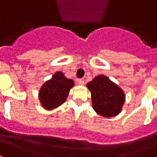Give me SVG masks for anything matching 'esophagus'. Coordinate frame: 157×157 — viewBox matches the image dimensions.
Segmentation results:
<instances>
[{
	"label": "esophagus",
	"instance_id": "1",
	"mask_svg": "<svg viewBox=\"0 0 157 157\" xmlns=\"http://www.w3.org/2000/svg\"><path fill=\"white\" fill-rule=\"evenodd\" d=\"M77 82H78L79 85H81V86L84 85V81H83L82 79H78V80H77Z\"/></svg>",
	"mask_w": 157,
	"mask_h": 157
}]
</instances>
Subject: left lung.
Segmentation results:
<instances>
[{
    "instance_id": "1",
    "label": "left lung",
    "mask_w": 157,
    "mask_h": 157,
    "mask_svg": "<svg viewBox=\"0 0 157 157\" xmlns=\"http://www.w3.org/2000/svg\"><path fill=\"white\" fill-rule=\"evenodd\" d=\"M91 92L93 108L102 117H116L125 102L123 91L107 76L99 75L86 84Z\"/></svg>"
}]
</instances>
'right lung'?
Here are the masks:
<instances>
[{
  "mask_svg": "<svg viewBox=\"0 0 157 157\" xmlns=\"http://www.w3.org/2000/svg\"><path fill=\"white\" fill-rule=\"evenodd\" d=\"M74 81L66 78L62 72H56L39 91V99L46 109H53L65 102Z\"/></svg>",
  "mask_w": 157,
  "mask_h": 157,
  "instance_id": "obj_1",
  "label": "right lung"
}]
</instances>
